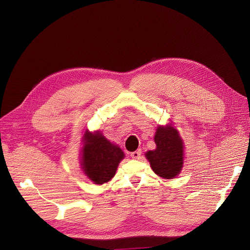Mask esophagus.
Masks as SVG:
<instances>
[{
	"label": "esophagus",
	"mask_w": 250,
	"mask_h": 250,
	"mask_svg": "<svg viewBox=\"0 0 250 250\" xmlns=\"http://www.w3.org/2000/svg\"><path fill=\"white\" fill-rule=\"evenodd\" d=\"M141 150H137V151H133V152L130 153V156L131 158H133V160H139V158H141Z\"/></svg>",
	"instance_id": "obj_1"
}]
</instances>
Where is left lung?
<instances>
[{
  "label": "left lung",
  "mask_w": 250,
  "mask_h": 250,
  "mask_svg": "<svg viewBox=\"0 0 250 250\" xmlns=\"http://www.w3.org/2000/svg\"><path fill=\"white\" fill-rule=\"evenodd\" d=\"M154 142L156 149L146 153L151 168L158 176L167 179L174 178L178 175L184 164V144L178 130L171 126H160L156 130Z\"/></svg>",
  "instance_id": "obj_1"
}]
</instances>
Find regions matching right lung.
<instances>
[{"mask_svg":"<svg viewBox=\"0 0 250 250\" xmlns=\"http://www.w3.org/2000/svg\"><path fill=\"white\" fill-rule=\"evenodd\" d=\"M82 149V166L87 177L95 184L107 183L116 174L124 153L119 146L113 145L100 132H85Z\"/></svg>","mask_w":250,"mask_h":250,"instance_id":"right-lung-1","label":"right lung"}]
</instances>
